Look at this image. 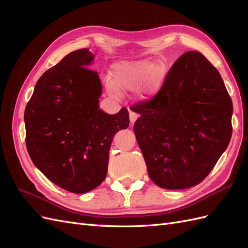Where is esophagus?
Here are the masks:
<instances>
[{
  "label": "esophagus",
  "instance_id": "34e87169",
  "mask_svg": "<svg viewBox=\"0 0 248 248\" xmlns=\"http://www.w3.org/2000/svg\"><path fill=\"white\" fill-rule=\"evenodd\" d=\"M138 118H139V115L137 114V112H134V111H132V110L129 111V120H130L131 123L136 122Z\"/></svg>",
  "mask_w": 248,
  "mask_h": 248
}]
</instances>
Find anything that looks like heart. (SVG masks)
Instances as JSON below:
<instances>
[{
	"instance_id": "1",
	"label": "heart",
	"mask_w": 248,
	"mask_h": 248,
	"mask_svg": "<svg viewBox=\"0 0 248 248\" xmlns=\"http://www.w3.org/2000/svg\"><path fill=\"white\" fill-rule=\"evenodd\" d=\"M164 73L166 69L161 64H154L150 61L120 62L114 66L108 87L111 93L117 94L118 90L136 91L144 84L141 96L149 98L159 90Z\"/></svg>"
}]
</instances>
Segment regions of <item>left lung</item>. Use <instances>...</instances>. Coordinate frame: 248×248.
Segmentation results:
<instances>
[{"label":"left lung","mask_w":248,"mask_h":248,"mask_svg":"<svg viewBox=\"0 0 248 248\" xmlns=\"http://www.w3.org/2000/svg\"><path fill=\"white\" fill-rule=\"evenodd\" d=\"M150 179L164 189L201 183L232 137V103L219 72L199 51L171 66L151 99L130 108Z\"/></svg>","instance_id":"obj_1"}]
</instances>
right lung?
Masks as SVG:
<instances>
[{"label":"right lung","instance_id":"obj_1","mask_svg":"<svg viewBox=\"0 0 248 248\" xmlns=\"http://www.w3.org/2000/svg\"><path fill=\"white\" fill-rule=\"evenodd\" d=\"M81 48L42 74L25 109L26 145L35 166L52 183L73 193L100 185L108 174L115 134L129 126V112L99 108L101 82Z\"/></svg>","mask_w":248,"mask_h":248}]
</instances>
